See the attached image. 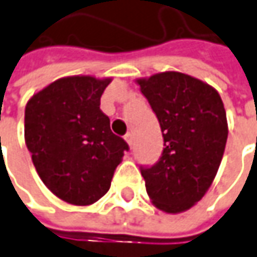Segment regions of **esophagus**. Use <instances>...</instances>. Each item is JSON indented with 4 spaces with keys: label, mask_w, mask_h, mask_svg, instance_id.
<instances>
[{
    "label": "esophagus",
    "mask_w": 257,
    "mask_h": 257,
    "mask_svg": "<svg viewBox=\"0 0 257 257\" xmlns=\"http://www.w3.org/2000/svg\"><path fill=\"white\" fill-rule=\"evenodd\" d=\"M125 141L128 142L129 146H132V143H134V136H132V134H131V132H128V134L125 135Z\"/></svg>",
    "instance_id": "34e87169"
}]
</instances>
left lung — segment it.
I'll return each mask as SVG.
<instances>
[{"instance_id":"8db88e82","label":"left lung","mask_w":257,"mask_h":257,"mask_svg":"<svg viewBox=\"0 0 257 257\" xmlns=\"http://www.w3.org/2000/svg\"><path fill=\"white\" fill-rule=\"evenodd\" d=\"M138 84L165 142L155 165L141 166L146 191L159 209L177 214L201 200L221 165L228 138L224 104L211 85L177 71Z\"/></svg>"}]
</instances>
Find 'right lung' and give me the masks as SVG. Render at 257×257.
<instances>
[{
	"instance_id": "obj_1",
	"label": "right lung",
	"mask_w": 257,
	"mask_h": 257,
	"mask_svg": "<svg viewBox=\"0 0 257 257\" xmlns=\"http://www.w3.org/2000/svg\"><path fill=\"white\" fill-rule=\"evenodd\" d=\"M111 83L90 76L60 78L25 108V142L45 186L60 200L90 205L109 190L128 143L99 109Z\"/></svg>"
}]
</instances>
